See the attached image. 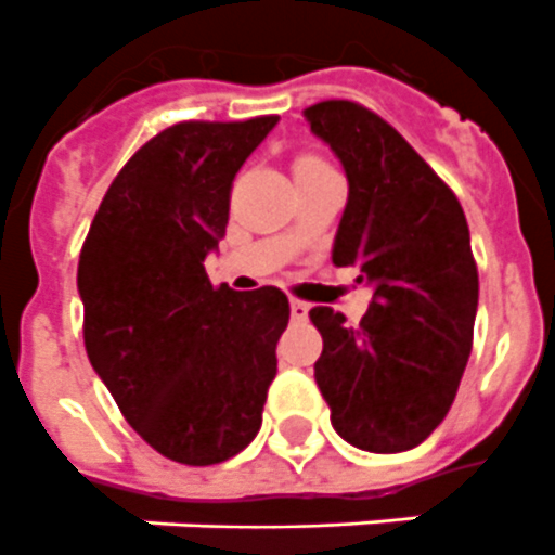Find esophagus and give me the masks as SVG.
Returning a JSON list of instances; mask_svg holds the SVG:
<instances>
[{"instance_id":"1","label":"esophagus","mask_w":555,"mask_h":555,"mask_svg":"<svg viewBox=\"0 0 555 555\" xmlns=\"http://www.w3.org/2000/svg\"><path fill=\"white\" fill-rule=\"evenodd\" d=\"M308 311H311V305L302 302V299H291V317H294V320H305Z\"/></svg>"}]
</instances>
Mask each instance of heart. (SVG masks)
<instances>
[{
  "instance_id": "1",
  "label": "heart",
  "mask_w": 555,
  "mask_h": 555,
  "mask_svg": "<svg viewBox=\"0 0 555 555\" xmlns=\"http://www.w3.org/2000/svg\"><path fill=\"white\" fill-rule=\"evenodd\" d=\"M305 167H322L320 158H311V155H302V158L296 160L294 169H305Z\"/></svg>"
}]
</instances>
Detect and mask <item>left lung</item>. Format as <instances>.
Segmentation results:
<instances>
[{"label":"left lung","mask_w":555,"mask_h":555,"mask_svg":"<svg viewBox=\"0 0 555 555\" xmlns=\"http://www.w3.org/2000/svg\"><path fill=\"white\" fill-rule=\"evenodd\" d=\"M305 117L348 178L331 261L360 268L357 282L374 291L360 325L313 308L322 334L313 377L339 438L379 455L405 452L447 417L473 351L478 268L466 216L374 112L325 100Z\"/></svg>","instance_id":"obj_1"}]
</instances>
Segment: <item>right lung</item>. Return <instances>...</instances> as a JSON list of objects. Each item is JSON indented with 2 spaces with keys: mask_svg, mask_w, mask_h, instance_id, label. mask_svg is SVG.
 <instances>
[{
  "mask_svg": "<svg viewBox=\"0 0 555 555\" xmlns=\"http://www.w3.org/2000/svg\"><path fill=\"white\" fill-rule=\"evenodd\" d=\"M279 117L186 120L134 152L91 221L77 268L91 369L152 449L186 466L238 455L261 426L291 320L279 287H212L230 186Z\"/></svg>",
  "mask_w": 555,
  "mask_h": 555,
  "instance_id": "add662e5",
  "label": "right lung"
}]
</instances>
